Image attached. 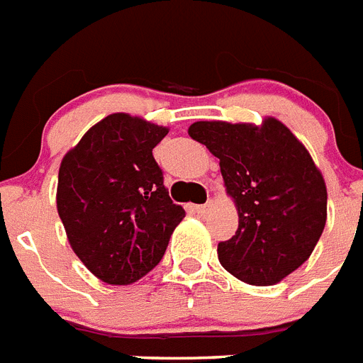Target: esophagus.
<instances>
[{
    "mask_svg": "<svg viewBox=\"0 0 363 363\" xmlns=\"http://www.w3.org/2000/svg\"><path fill=\"white\" fill-rule=\"evenodd\" d=\"M212 201H207V203H203V205H196V211L199 212V214H205V212H208V208H211Z\"/></svg>",
    "mask_w": 363,
    "mask_h": 363,
    "instance_id": "1",
    "label": "esophagus"
}]
</instances>
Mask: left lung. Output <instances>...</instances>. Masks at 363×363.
Listing matches in <instances>:
<instances>
[{"label":"left lung","mask_w":363,"mask_h":363,"mask_svg":"<svg viewBox=\"0 0 363 363\" xmlns=\"http://www.w3.org/2000/svg\"><path fill=\"white\" fill-rule=\"evenodd\" d=\"M220 158L238 229L218 244V259L250 285H274L304 264L326 223V184L287 126L197 121L188 128Z\"/></svg>","instance_id":"left-lung-1"}]
</instances>
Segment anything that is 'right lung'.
Here are the masks:
<instances>
[{
  "label": "right lung",
  "mask_w": 363,
  "mask_h": 363,
  "mask_svg": "<svg viewBox=\"0 0 363 363\" xmlns=\"http://www.w3.org/2000/svg\"><path fill=\"white\" fill-rule=\"evenodd\" d=\"M166 134L138 117L108 115L61 162L59 218L76 255L106 284L151 272L184 218L152 156Z\"/></svg>",
  "instance_id": "1"
}]
</instances>
